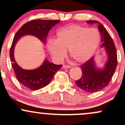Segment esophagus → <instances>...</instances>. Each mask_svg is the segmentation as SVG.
<instances>
[{
  "mask_svg": "<svg viewBox=\"0 0 125 125\" xmlns=\"http://www.w3.org/2000/svg\"><path fill=\"white\" fill-rule=\"evenodd\" d=\"M63 69H68V68H70L71 67V66L69 65H63Z\"/></svg>",
  "mask_w": 125,
  "mask_h": 125,
  "instance_id": "34e87169",
  "label": "esophagus"
}]
</instances>
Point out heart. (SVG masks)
<instances>
[{
    "mask_svg": "<svg viewBox=\"0 0 125 125\" xmlns=\"http://www.w3.org/2000/svg\"><path fill=\"white\" fill-rule=\"evenodd\" d=\"M100 37L97 30L72 25L58 30L55 39L48 44V50L56 62L63 59L66 51L77 62L82 63L90 59L100 43Z\"/></svg>",
    "mask_w": 125,
    "mask_h": 125,
    "instance_id": "1",
    "label": "heart"
}]
</instances>
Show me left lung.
Returning <instances> with one entry per match:
<instances>
[{"label": "left lung", "instance_id": "1", "mask_svg": "<svg viewBox=\"0 0 125 125\" xmlns=\"http://www.w3.org/2000/svg\"><path fill=\"white\" fill-rule=\"evenodd\" d=\"M86 22L97 24L102 42L101 48L105 49L107 56V62L102 69L96 66L94 56L80 66L82 74L81 78L75 82L76 84L87 92L94 93L103 89L111 81L117 63V52L112 38L104 26L96 21H87Z\"/></svg>", "mask_w": 125, "mask_h": 125}]
</instances>
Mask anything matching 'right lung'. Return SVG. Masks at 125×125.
<instances>
[{
  "label": "right lung",
  "instance_id": "1",
  "mask_svg": "<svg viewBox=\"0 0 125 125\" xmlns=\"http://www.w3.org/2000/svg\"><path fill=\"white\" fill-rule=\"evenodd\" d=\"M59 21L58 20H33L23 25L14 36L10 49L13 69L18 81L30 89L36 90L48 85L62 65L52 63L45 59L41 66L35 69H23L18 65L14 58L15 45L19 39L25 35L34 36L45 44L49 31Z\"/></svg>",
  "mask_w": 125,
  "mask_h": 125
}]
</instances>
